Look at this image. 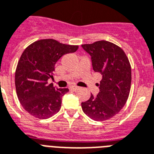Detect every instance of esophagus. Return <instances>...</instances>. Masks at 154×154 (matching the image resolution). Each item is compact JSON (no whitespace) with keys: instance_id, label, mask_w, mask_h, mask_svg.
Instances as JSON below:
<instances>
[{"instance_id":"34e87169","label":"esophagus","mask_w":154,"mask_h":154,"mask_svg":"<svg viewBox=\"0 0 154 154\" xmlns=\"http://www.w3.org/2000/svg\"><path fill=\"white\" fill-rule=\"evenodd\" d=\"M71 89L73 91H77L79 89V87H77V86H72V87H71Z\"/></svg>"}]
</instances>
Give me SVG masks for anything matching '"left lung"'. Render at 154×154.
Here are the masks:
<instances>
[{"label": "left lung", "instance_id": "obj_1", "mask_svg": "<svg viewBox=\"0 0 154 154\" xmlns=\"http://www.w3.org/2000/svg\"><path fill=\"white\" fill-rule=\"evenodd\" d=\"M82 47L91 57L95 72L102 75L96 96L81 103L86 115L96 121L110 119L123 108L131 88V65L125 51L110 42L97 41Z\"/></svg>", "mask_w": 154, "mask_h": 154}]
</instances>
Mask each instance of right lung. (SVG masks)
I'll return each instance as SVG.
<instances>
[{
	"mask_svg": "<svg viewBox=\"0 0 154 154\" xmlns=\"http://www.w3.org/2000/svg\"><path fill=\"white\" fill-rule=\"evenodd\" d=\"M78 48L49 38L34 42L25 49L17 66L15 87L17 98L27 112L47 119L60 110L62 97L69 89L55 88L47 80L53 77L58 59Z\"/></svg>",
	"mask_w": 154,
	"mask_h": 154,
	"instance_id": "add662e5",
	"label": "right lung"
}]
</instances>
